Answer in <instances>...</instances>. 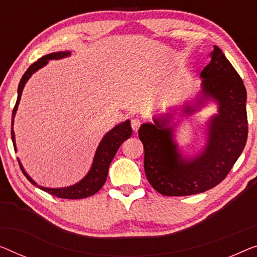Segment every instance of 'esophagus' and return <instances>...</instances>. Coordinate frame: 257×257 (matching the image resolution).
<instances>
[{
	"label": "esophagus",
	"instance_id": "1",
	"mask_svg": "<svg viewBox=\"0 0 257 257\" xmlns=\"http://www.w3.org/2000/svg\"><path fill=\"white\" fill-rule=\"evenodd\" d=\"M130 124H132V128H133L134 132L136 133L141 127V120H140V118H133L132 122H130Z\"/></svg>",
	"mask_w": 257,
	"mask_h": 257
}]
</instances>
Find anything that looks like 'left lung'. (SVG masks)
I'll return each mask as SVG.
<instances>
[{
    "label": "left lung",
    "instance_id": "1",
    "mask_svg": "<svg viewBox=\"0 0 257 257\" xmlns=\"http://www.w3.org/2000/svg\"><path fill=\"white\" fill-rule=\"evenodd\" d=\"M209 64L201 72L203 92L219 102V114L210 122L209 141L202 155L190 162L180 158L165 121L142 124L148 181L165 196H187L211 189L223 181L242 153L248 137L247 91L243 80L214 46ZM186 108V112H189Z\"/></svg>",
    "mask_w": 257,
    "mask_h": 257
}]
</instances>
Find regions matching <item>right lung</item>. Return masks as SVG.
<instances>
[{
    "instance_id": "right-lung-1",
    "label": "right lung",
    "mask_w": 257,
    "mask_h": 257,
    "mask_svg": "<svg viewBox=\"0 0 257 257\" xmlns=\"http://www.w3.org/2000/svg\"><path fill=\"white\" fill-rule=\"evenodd\" d=\"M70 53L69 52H59V53H52V54L45 55L40 57L39 60L36 61V62L31 64L28 70L25 71V74L23 75V77L19 82L18 85V97L16 105H15L13 109V120H11V139H13L14 148L16 149V144H15V134L13 130V124H14V117L15 114H16L17 106L19 104V100H21L22 91L24 89L25 83L28 82V79L31 77V75L33 74L34 71H37L38 69L44 67L46 63L48 62V60H57L61 59V57L68 56ZM132 127H130V122L125 121L123 123L116 125L115 128H113L108 134H106L104 139L99 144L98 150L95 152L93 164H92V167L89 172V174L84 178L82 181L77 185L68 187V188H61V189H52V188H44V187L38 186L36 182L31 179L26 172L23 170V166L19 163V167L26 179L32 183V185L39 187L40 189L47 191L48 194L53 195V196H56L59 198H68V200H78V198H85L92 196L95 193H98L107 179V174H108V168L110 163L115 156L117 149L120 148V145L123 143L125 140H128L130 135H132Z\"/></svg>"
}]
</instances>
